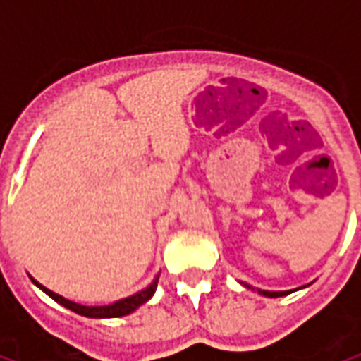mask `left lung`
Returning a JSON list of instances; mask_svg holds the SVG:
<instances>
[{"instance_id": "left-lung-1", "label": "left lung", "mask_w": 361, "mask_h": 361, "mask_svg": "<svg viewBox=\"0 0 361 361\" xmlns=\"http://www.w3.org/2000/svg\"><path fill=\"white\" fill-rule=\"evenodd\" d=\"M261 294L267 295V298H280V295H286L288 292H269V290H259Z\"/></svg>"}]
</instances>
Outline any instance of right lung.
<instances>
[{"instance_id":"add662e5","label":"right lung","mask_w":361,"mask_h":361,"mask_svg":"<svg viewBox=\"0 0 361 361\" xmlns=\"http://www.w3.org/2000/svg\"><path fill=\"white\" fill-rule=\"evenodd\" d=\"M35 280V279H32ZM157 282L158 279L150 284L147 290H142L139 294L131 295V298H126V300H119L116 303H110V305H81V303H75V302H69L66 298H61V295L54 294L51 290L48 288H44L42 284H38L35 280L36 286H40L46 292V294L54 298L56 302L61 303V305H66L67 310L75 311V313H79V315H85V317H96V319H102V317H123V315H129L131 311H135L139 305H142L145 302H149L152 294L157 292Z\"/></svg>"}]
</instances>
